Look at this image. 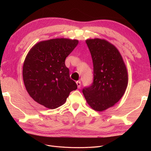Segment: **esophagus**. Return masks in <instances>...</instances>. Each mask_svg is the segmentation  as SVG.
I'll use <instances>...</instances> for the list:
<instances>
[{"label": "esophagus", "mask_w": 151, "mask_h": 151, "mask_svg": "<svg viewBox=\"0 0 151 151\" xmlns=\"http://www.w3.org/2000/svg\"><path fill=\"white\" fill-rule=\"evenodd\" d=\"M76 84H77V88H78L79 89H80L81 88V81H77L76 82Z\"/></svg>", "instance_id": "34e87169"}]
</instances>
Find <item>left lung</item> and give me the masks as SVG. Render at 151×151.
I'll list each match as a JSON object with an SVG mask.
<instances>
[{"label": "left lung", "mask_w": 151, "mask_h": 151, "mask_svg": "<svg viewBox=\"0 0 151 151\" xmlns=\"http://www.w3.org/2000/svg\"><path fill=\"white\" fill-rule=\"evenodd\" d=\"M93 63V81L83 93L89 106L98 111L113 106L127 89L128 74L116 48L104 40H86Z\"/></svg>", "instance_id": "1"}]
</instances>
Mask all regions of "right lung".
Returning <instances> with one entry per match:
<instances>
[{
  "label": "right lung",
  "mask_w": 151,
  "mask_h": 151,
  "mask_svg": "<svg viewBox=\"0 0 151 151\" xmlns=\"http://www.w3.org/2000/svg\"><path fill=\"white\" fill-rule=\"evenodd\" d=\"M78 40L65 38L41 42L31 48L22 68L26 89L35 101L50 109L61 106L77 86L65 60Z\"/></svg>",
  "instance_id": "obj_1"
}]
</instances>
